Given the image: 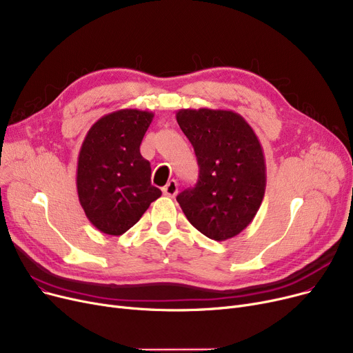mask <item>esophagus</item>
Wrapping results in <instances>:
<instances>
[{
    "label": "esophagus",
    "mask_w": 353,
    "mask_h": 353,
    "mask_svg": "<svg viewBox=\"0 0 353 353\" xmlns=\"http://www.w3.org/2000/svg\"><path fill=\"white\" fill-rule=\"evenodd\" d=\"M179 192V186H177V181L176 180H170L167 183V185L163 188V193L168 197H174Z\"/></svg>",
    "instance_id": "34e87169"
}]
</instances>
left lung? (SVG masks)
I'll use <instances>...</instances> for the list:
<instances>
[{
  "label": "left lung",
  "mask_w": 353,
  "mask_h": 353,
  "mask_svg": "<svg viewBox=\"0 0 353 353\" xmlns=\"http://www.w3.org/2000/svg\"><path fill=\"white\" fill-rule=\"evenodd\" d=\"M176 119L199 164L194 188L177 196L181 210L210 239L236 236L264 199L267 167L261 143L245 118L229 110H179Z\"/></svg>",
  "instance_id": "1"
}]
</instances>
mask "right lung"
<instances>
[{
  "instance_id": "right-lung-1",
  "label": "right lung",
  "mask_w": 353,
  "mask_h": 353,
  "mask_svg": "<svg viewBox=\"0 0 353 353\" xmlns=\"http://www.w3.org/2000/svg\"><path fill=\"white\" fill-rule=\"evenodd\" d=\"M154 114L119 110L92 125L82 143L76 189L86 218L106 235L134 226L161 190L151 185L150 163L140 145Z\"/></svg>"
}]
</instances>
